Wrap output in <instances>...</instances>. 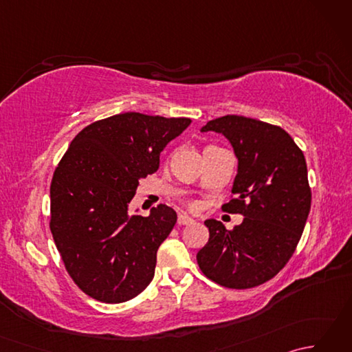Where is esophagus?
Returning a JSON list of instances; mask_svg holds the SVG:
<instances>
[{
  "instance_id": "1",
  "label": "esophagus",
  "mask_w": 352,
  "mask_h": 352,
  "mask_svg": "<svg viewBox=\"0 0 352 352\" xmlns=\"http://www.w3.org/2000/svg\"><path fill=\"white\" fill-rule=\"evenodd\" d=\"M193 222H195V221L189 218V216H186V214H178V218H177L178 226H190V223H193Z\"/></svg>"
}]
</instances>
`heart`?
Returning a JSON list of instances; mask_svg holds the SVG:
<instances>
[{"label": "heart", "instance_id": "obj_1", "mask_svg": "<svg viewBox=\"0 0 352 352\" xmlns=\"http://www.w3.org/2000/svg\"><path fill=\"white\" fill-rule=\"evenodd\" d=\"M190 207H193V204H190Z\"/></svg>", "mask_w": 352, "mask_h": 352}]
</instances>
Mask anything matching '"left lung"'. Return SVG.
<instances>
[{"label": "left lung", "instance_id": "obj_1", "mask_svg": "<svg viewBox=\"0 0 352 352\" xmlns=\"http://www.w3.org/2000/svg\"><path fill=\"white\" fill-rule=\"evenodd\" d=\"M201 131L222 133L239 160L231 201L222 208L243 222L227 230L207 219L208 242L197 261L208 280L228 289L269 281L294 256L311 206L305 157L281 126L227 115Z\"/></svg>", "mask_w": 352, "mask_h": 352}]
</instances>
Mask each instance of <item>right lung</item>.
Segmentation results:
<instances>
[{
	"label": "right lung",
	"instance_id": "1",
	"mask_svg": "<svg viewBox=\"0 0 352 352\" xmlns=\"http://www.w3.org/2000/svg\"><path fill=\"white\" fill-rule=\"evenodd\" d=\"M189 118L136 111L85 126L52 174L50 230L72 281L96 301L119 304L144 292L157 250L177 222L174 208L130 216L140 178L159 169L160 153Z\"/></svg>",
	"mask_w": 352,
	"mask_h": 352
}]
</instances>
